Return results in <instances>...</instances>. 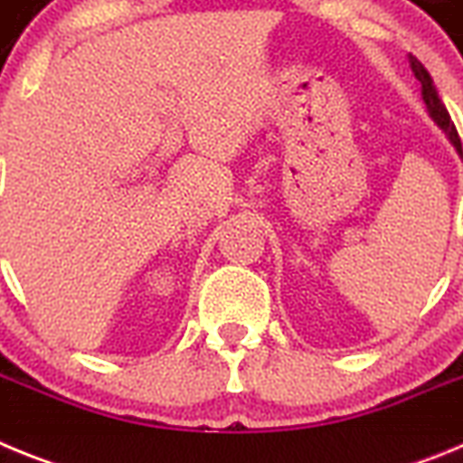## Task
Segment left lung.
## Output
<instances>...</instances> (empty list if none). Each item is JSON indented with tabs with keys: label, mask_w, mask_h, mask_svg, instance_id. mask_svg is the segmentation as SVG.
<instances>
[{
	"label": "left lung",
	"mask_w": 463,
	"mask_h": 463,
	"mask_svg": "<svg viewBox=\"0 0 463 463\" xmlns=\"http://www.w3.org/2000/svg\"><path fill=\"white\" fill-rule=\"evenodd\" d=\"M411 69H412V73H415V79L422 83V99H424V106H427L429 118H431V120L436 122L440 129H443L445 137H448V141L455 146V150L463 159L461 138H459V134H457L455 122H452V118H449L448 109H445V104L440 101L439 92H436V85H433L431 76H429V71L422 67V62H420V60H411Z\"/></svg>",
	"instance_id": "1"
}]
</instances>
